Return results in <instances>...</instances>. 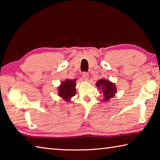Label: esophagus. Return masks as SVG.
<instances>
[{
  "label": "esophagus",
  "mask_w": 160,
  "mask_h": 160,
  "mask_svg": "<svg viewBox=\"0 0 160 160\" xmlns=\"http://www.w3.org/2000/svg\"><path fill=\"white\" fill-rule=\"evenodd\" d=\"M82 78L84 80H88V78H89V74L87 72H83L82 73Z\"/></svg>",
  "instance_id": "1"
}]
</instances>
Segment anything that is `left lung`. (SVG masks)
<instances>
[{
	"mask_svg": "<svg viewBox=\"0 0 160 160\" xmlns=\"http://www.w3.org/2000/svg\"><path fill=\"white\" fill-rule=\"evenodd\" d=\"M96 85L99 90H101L104 95V102H108L111 98L114 97L116 92V85L109 80L101 79L97 81Z\"/></svg>",
	"mask_w": 160,
	"mask_h": 160,
	"instance_id": "8db88e82",
	"label": "left lung"
}]
</instances>
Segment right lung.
I'll list each match as a JSON object with an SVG mask.
<instances>
[{
    "mask_svg": "<svg viewBox=\"0 0 160 160\" xmlns=\"http://www.w3.org/2000/svg\"><path fill=\"white\" fill-rule=\"evenodd\" d=\"M76 80H66L61 82L58 87V94L59 97L63 98L66 102H69L70 99L76 94Z\"/></svg>",
    "mask_w": 160,
    "mask_h": 160,
    "instance_id": "add662e5",
    "label": "right lung"
}]
</instances>
